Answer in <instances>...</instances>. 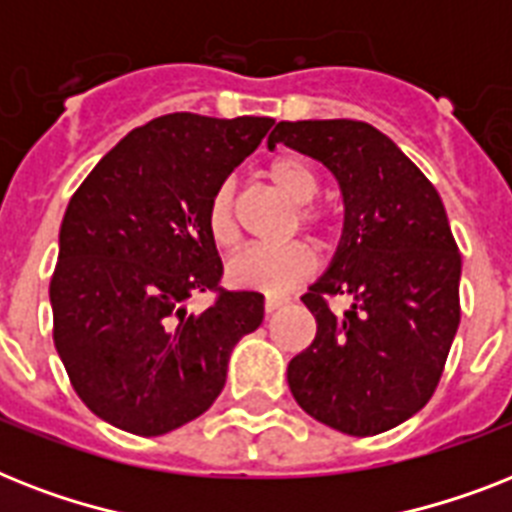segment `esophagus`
I'll use <instances>...</instances> for the list:
<instances>
[{
  "instance_id": "1",
  "label": "esophagus",
  "mask_w": 512,
  "mask_h": 512,
  "mask_svg": "<svg viewBox=\"0 0 512 512\" xmlns=\"http://www.w3.org/2000/svg\"><path fill=\"white\" fill-rule=\"evenodd\" d=\"M282 304H285V298H272V296H269L267 301H264V312H267V314L277 312V309H280Z\"/></svg>"
}]
</instances>
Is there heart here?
I'll use <instances>...</instances> for the list:
<instances>
[{"mask_svg": "<svg viewBox=\"0 0 512 512\" xmlns=\"http://www.w3.org/2000/svg\"><path fill=\"white\" fill-rule=\"evenodd\" d=\"M267 177L272 185L296 203V219L301 230L317 240L320 245L327 243V216L312 200L317 198L320 179L306 161L296 155H282L269 163ZM206 227L219 248H232L240 237L237 227V192L235 182L227 179L216 187L206 208ZM317 272V253L304 240H288V243L272 245H248L243 251L232 256L227 264V275L232 285L243 290H256L264 296H285L290 290Z\"/></svg>", "mask_w": 512, "mask_h": 512, "instance_id": "b5f03b06", "label": "heart"}]
</instances>
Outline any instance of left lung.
<instances>
[{
  "mask_svg": "<svg viewBox=\"0 0 512 512\" xmlns=\"http://www.w3.org/2000/svg\"><path fill=\"white\" fill-rule=\"evenodd\" d=\"M333 171L343 235L325 275L301 296L317 320L290 359L288 386L314 420L375 436L420 412L439 386L460 325V251L436 187L365 121H280L269 134ZM349 295L343 315L329 298Z\"/></svg>",
  "mask_w": 512,
  "mask_h": 512,
  "instance_id": "left-lung-1",
  "label": "left lung"
}]
</instances>
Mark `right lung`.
<instances>
[{"mask_svg": "<svg viewBox=\"0 0 512 512\" xmlns=\"http://www.w3.org/2000/svg\"><path fill=\"white\" fill-rule=\"evenodd\" d=\"M272 118L169 113L134 129L73 192L52 282V338L73 391L105 423L161 436L214 404L264 296L224 290L206 227L214 190ZM192 292H214L187 315Z\"/></svg>", "mask_w": 512, "mask_h": 512, "instance_id": "1", "label": "right lung"}]
</instances>
